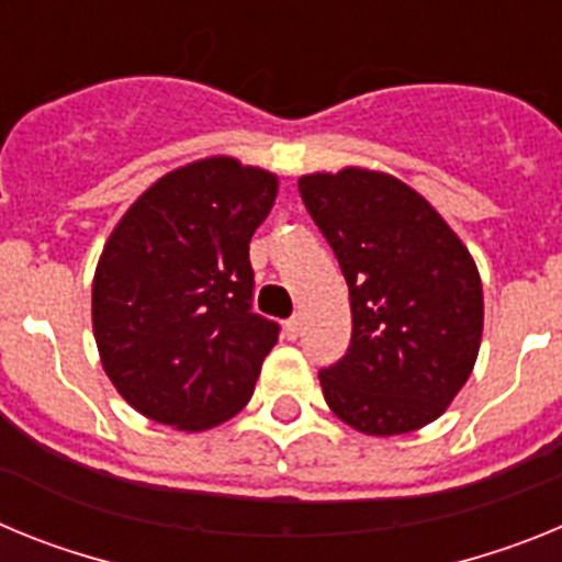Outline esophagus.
<instances>
[{"instance_id":"esophagus-1","label":"esophagus","mask_w":562,"mask_h":562,"mask_svg":"<svg viewBox=\"0 0 562 562\" xmlns=\"http://www.w3.org/2000/svg\"><path fill=\"white\" fill-rule=\"evenodd\" d=\"M286 337H290V340H295L297 335H301V315H292L290 321H286Z\"/></svg>"}]
</instances>
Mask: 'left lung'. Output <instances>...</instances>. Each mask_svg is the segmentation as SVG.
Masks as SVG:
<instances>
[{
	"mask_svg": "<svg viewBox=\"0 0 562 562\" xmlns=\"http://www.w3.org/2000/svg\"><path fill=\"white\" fill-rule=\"evenodd\" d=\"M297 191L349 284V351L317 374L326 405L369 436L425 428L479 357L475 261L434 205L391 173H310Z\"/></svg>",
	"mask_w": 562,
	"mask_h": 562,
	"instance_id": "1",
	"label": "left lung"
}]
</instances>
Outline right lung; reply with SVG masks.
Returning <instances> with one entry per match:
<instances>
[{
	"label": "right lung",
	"mask_w": 562,
	"mask_h": 562,
	"mask_svg": "<svg viewBox=\"0 0 562 562\" xmlns=\"http://www.w3.org/2000/svg\"><path fill=\"white\" fill-rule=\"evenodd\" d=\"M278 177L233 157L166 173L101 252L92 329L103 371L134 411L207 430L250 402L281 326L252 312L250 238Z\"/></svg>",
	"instance_id": "add662e5"
}]
</instances>
